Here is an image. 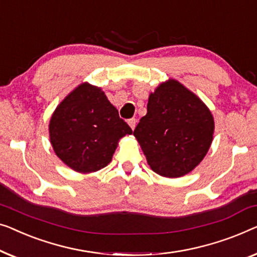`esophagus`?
I'll list each match as a JSON object with an SVG mask.
<instances>
[{
  "instance_id": "esophagus-1",
  "label": "esophagus",
  "mask_w": 257,
  "mask_h": 257,
  "mask_svg": "<svg viewBox=\"0 0 257 257\" xmlns=\"http://www.w3.org/2000/svg\"><path fill=\"white\" fill-rule=\"evenodd\" d=\"M128 125H130V127H131L132 130H135V127H136V124H137V120L135 119V118H131V119H128Z\"/></svg>"
}]
</instances>
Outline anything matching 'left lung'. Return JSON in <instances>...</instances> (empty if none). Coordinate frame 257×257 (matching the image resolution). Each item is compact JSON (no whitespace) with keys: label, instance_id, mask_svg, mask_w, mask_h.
<instances>
[{"label":"left lung","instance_id":"left-lung-1","mask_svg":"<svg viewBox=\"0 0 257 257\" xmlns=\"http://www.w3.org/2000/svg\"><path fill=\"white\" fill-rule=\"evenodd\" d=\"M214 120L200 98L176 80L148 98L147 114L133 132L153 172L181 177L202 162L212 144Z\"/></svg>","mask_w":257,"mask_h":257}]
</instances>
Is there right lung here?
Here are the masks:
<instances>
[{"mask_svg": "<svg viewBox=\"0 0 257 257\" xmlns=\"http://www.w3.org/2000/svg\"><path fill=\"white\" fill-rule=\"evenodd\" d=\"M50 140L61 161L79 173H92L112 160L118 141L133 131L101 88L82 83L52 114Z\"/></svg>", "mask_w": 257, "mask_h": 257, "instance_id": "obj_1", "label": "right lung"}]
</instances>
